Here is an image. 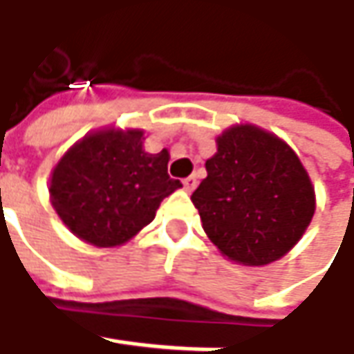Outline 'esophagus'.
<instances>
[{"label": "esophagus", "mask_w": 354, "mask_h": 354, "mask_svg": "<svg viewBox=\"0 0 354 354\" xmlns=\"http://www.w3.org/2000/svg\"><path fill=\"white\" fill-rule=\"evenodd\" d=\"M183 187L187 193L195 191V187H197V177H193V175H191V177H187V179L183 181Z\"/></svg>", "instance_id": "obj_1"}]
</instances>
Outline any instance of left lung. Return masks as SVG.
I'll list each match as a JSON object with an SVG mask.
<instances>
[{"mask_svg": "<svg viewBox=\"0 0 354 354\" xmlns=\"http://www.w3.org/2000/svg\"><path fill=\"white\" fill-rule=\"evenodd\" d=\"M207 179L191 195L211 242L244 266L292 250L315 212V191L299 157L278 136L232 126L216 138Z\"/></svg>", "mask_w": 354, "mask_h": 354, "instance_id": "1", "label": "left lung"}]
</instances>
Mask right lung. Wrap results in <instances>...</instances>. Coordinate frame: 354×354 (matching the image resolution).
Instances as JSON below:
<instances>
[{"label": "right lung", "instance_id": "add662e5", "mask_svg": "<svg viewBox=\"0 0 354 354\" xmlns=\"http://www.w3.org/2000/svg\"><path fill=\"white\" fill-rule=\"evenodd\" d=\"M169 153L143 151L142 129H102L75 143L50 175V203L68 230L98 248L128 242L181 181Z\"/></svg>", "mask_w": 354, "mask_h": 354}]
</instances>
